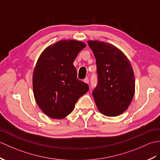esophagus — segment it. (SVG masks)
Listing matches in <instances>:
<instances>
[{"label":"esophagus","mask_w":160,"mask_h":160,"mask_svg":"<svg viewBox=\"0 0 160 160\" xmlns=\"http://www.w3.org/2000/svg\"><path fill=\"white\" fill-rule=\"evenodd\" d=\"M84 82L85 83H87V84H88V82H89V80H88V77H87L86 78H85L84 80Z\"/></svg>","instance_id":"esophagus-1"}]
</instances>
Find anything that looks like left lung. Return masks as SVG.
<instances>
[{"mask_svg":"<svg viewBox=\"0 0 160 160\" xmlns=\"http://www.w3.org/2000/svg\"><path fill=\"white\" fill-rule=\"evenodd\" d=\"M96 59L98 84L92 95L99 111L116 117L128 109L135 91L131 63L117 47L110 43L88 41Z\"/></svg>","mask_w":160,"mask_h":160,"instance_id":"8db88e82","label":"left lung"}]
</instances>
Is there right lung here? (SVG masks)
<instances>
[{"instance_id":"right-lung-1","label":"right lung","mask_w":160,"mask_h":160,"mask_svg":"<svg viewBox=\"0 0 160 160\" xmlns=\"http://www.w3.org/2000/svg\"><path fill=\"white\" fill-rule=\"evenodd\" d=\"M85 47L78 41L62 40L46 48L37 62L32 76L34 96L41 110L50 118L68 116L89 90L87 83L77 78L73 65Z\"/></svg>"}]
</instances>
